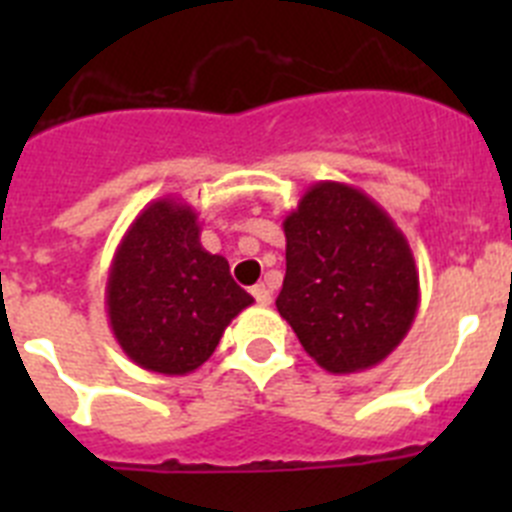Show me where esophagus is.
I'll return each mask as SVG.
<instances>
[{
	"mask_svg": "<svg viewBox=\"0 0 512 512\" xmlns=\"http://www.w3.org/2000/svg\"><path fill=\"white\" fill-rule=\"evenodd\" d=\"M253 300L259 302V305H269L271 302V289L266 287V284H256V287L251 289Z\"/></svg>",
	"mask_w": 512,
	"mask_h": 512,
	"instance_id": "34e87169",
	"label": "esophagus"
}]
</instances>
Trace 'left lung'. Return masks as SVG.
Here are the masks:
<instances>
[{"mask_svg":"<svg viewBox=\"0 0 512 512\" xmlns=\"http://www.w3.org/2000/svg\"><path fill=\"white\" fill-rule=\"evenodd\" d=\"M287 274L277 310L330 374L382 364L420 305L413 251L377 202L343 182L312 184L284 217Z\"/></svg>","mask_w":512,"mask_h":512,"instance_id":"left-lung-1","label":"left lung"}]
</instances>
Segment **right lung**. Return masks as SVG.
<instances>
[{"instance_id":"1","label":"right lung","mask_w":512,"mask_h":512,"mask_svg":"<svg viewBox=\"0 0 512 512\" xmlns=\"http://www.w3.org/2000/svg\"><path fill=\"white\" fill-rule=\"evenodd\" d=\"M192 205L161 197L138 212L107 274V318L115 341L140 369L184 377L200 369L230 320L253 297L223 256L200 243Z\"/></svg>"}]
</instances>
